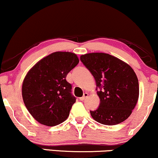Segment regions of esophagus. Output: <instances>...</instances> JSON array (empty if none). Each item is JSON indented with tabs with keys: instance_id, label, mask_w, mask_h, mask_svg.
<instances>
[{
	"instance_id": "esophagus-1",
	"label": "esophagus",
	"mask_w": 158,
	"mask_h": 158,
	"mask_svg": "<svg viewBox=\"0 0 158 158\" xmlns=\"http://www.w3.org/2000/svg\"><path fill=\"white\" fill-rule=\"evenodd\" d=\"M88 93H86V92H85L84 94H83V97H81V98H80V100H81V101H84L85 99H86V98L88 97Z\"/></svg>"
}]
</instances>
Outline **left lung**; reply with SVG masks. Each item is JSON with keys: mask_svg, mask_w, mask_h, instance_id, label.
Listing matches in <instances>:
<instances>
[{"mask_svg": "<svg viewBox=\"0 0 158 158\" xmlns=\"http://www.w3.org/2000/svg\"><path fill=\"white\" fill-rule=\"evenodd\" d=\"M81 61L96 81L99 106L90 114L103 125L113 126L127 120L139 97L138 80L130 66L106 53H89Z\"/></svg>", "mask_w": 158, "mask_h": 158, "instance_id": "1", "label": "left lung"}]
</instances>
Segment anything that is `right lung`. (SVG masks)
<instances>
[{"mask_svg": "<svg viewBox=\"0 0 158 158\" xmlns=\"http://www.w3.org/2000/svg\"><path fill=\"white\" fill-rule=\"evenodd\" d=\"M78 63L75 54L56 52L44 57L27 73L22 86L23 100L40 123L54 127L67 119L76 98L66 77Z\"/></svg>", "mask_w": 158, "mask_h": 158, "instance_id": "1", "label": "right lung"}]
</instances>
